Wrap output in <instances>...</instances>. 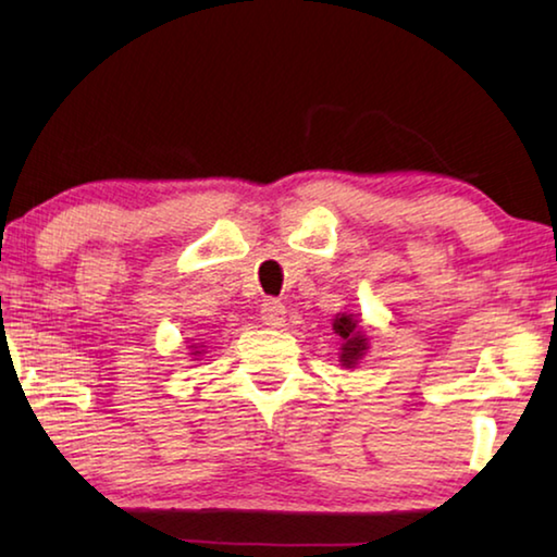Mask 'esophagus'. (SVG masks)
I'll return each instance as SVG.
<instances>
[{
    "label": "esophagus",
    "instance_id": "obj_1",
    "mask_svg": "<svg viewBox=\"0 0 557 557\" xmlns=\"http://www.w3.org/2000/svg\"><path fill=\"white\" fill-rule=\"evenodd\" d=\"M285 314H287V309H285V305H282V301H277V299L262 301L260 322L265 326H270V329L282 326V324H285Z\"/></svg>",
    "mask_w": 557,
    "mask_h": 557
}]
</instances>
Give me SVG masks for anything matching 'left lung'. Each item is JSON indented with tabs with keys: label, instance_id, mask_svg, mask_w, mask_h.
I'll list each match as a JSON object with an SVG mask.
<instances>
[{
	"label": "left lung",
	"instance_id": "1",
	"mask_svg": "<svg viewBox=\"0 0 557 557\" xmlns=\"http://www.w3.org/2000/svg\"><path fill=\"white\" fill-rule=\"evenodd\" d=\"M332 329L338 336V342H342V348H338V351H342L338 354V361H342L344 369H356L371 348L369 336H366L363 329L358 326V317L348 312H338L332 319Z\"/></svg>",
	"mask_w": 557,
	"mask_h": 557
}]
</instances>
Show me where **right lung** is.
Wrapping results in <instances>:
<instances>
[{
	"label": "right lung",
	"mask_w": 557,
	"mask_h": 557,
	"mask_svg": "<svg viewBox=\"0 0 557 557\" xmlns=\"http://www.w3.org/2000/svg\"><path fill=\"white\" fill-rule=\"evenodd\" d=\"M188 348H191V356H201V354H203V351H201V346H196V344H194V346H188ZM194 361H196V358H194Z\"/></svg>",
	"instance_id": "right-lung-1"
}]
</instances>
